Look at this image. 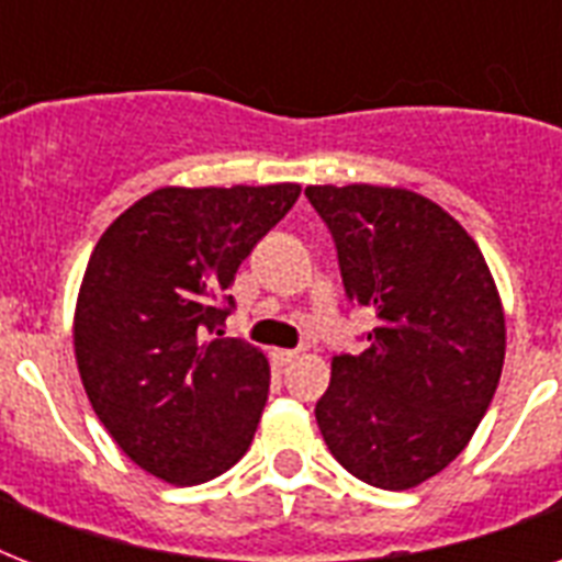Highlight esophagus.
<instances>
[{"instance_id":"1","label":"esophagus","mask_w":562,"mask_h":562,"mask_svg":"<svg viewBox=\"0 0 562 562\" xmlns=\"http://www.w3.org/2000/svg\"><path fill=\"white\" fill-rule=\"evenodd\" d=\"M271 359L277 361V364H289V361L297 359V350H273Z\"/></svg>"}]
</instances>
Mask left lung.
I'll use <instances>...</instances> for the list:
<instances>
[{"label": "left lung", "instance_id": "8db88e82", "mask_svg": "<svg viewBox=\"0 0 562 562\" xmlns=\"http://www.w3.org/2000/svg\"><path fill=\"white\" fill-rule=\"evenodd\" d=\"M333 233L344 294L370 308L368 350L333 359L315 417L356 479L408 490L449 467L487 414L505 315L479 245L423 194L306 187Z\"/></svg>", "mask_w": 562, "mask_h": 562}]
</instances>
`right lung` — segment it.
<instances>
[{
	"instance_id": "1",
	"label": "right lung",
	"mask_w": 562,
	"mask_h": 562,
	"mask_svg": "<svg viewBox=\"0 0 562 562\" xmlns=\"http://www.w3.org/2000/svg\"><path fill=\"white\" fill-rule=\"evenodd\" d=\"M297 194V183L157 189L92 250L75 308L83 391L119 449L157 479L210 481L254 440L268 361L221 326L238 265Z\"/></svg>"
}]
</instances>
